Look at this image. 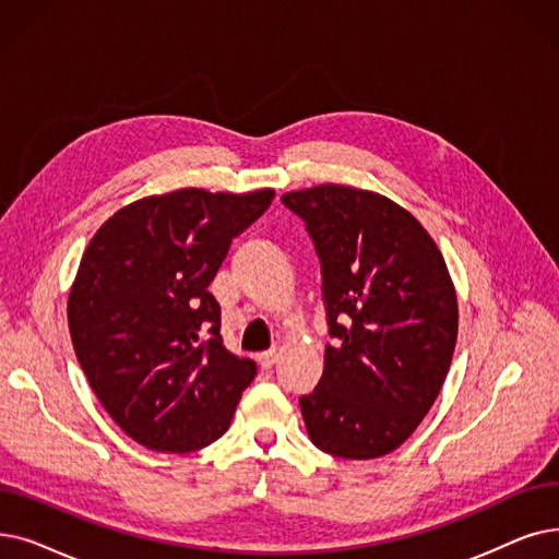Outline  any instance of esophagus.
I'll return each instance as SVG.
<instances>
[{"label":"esophagus","instance_id":"1","mask_svg":"<svg viewBox=\"0 0 559 559\" xmlns=\"http://www.w3.org/2000/svg\"><path fill=\"white\" fill-rule=\"evenodd\" d=\"M278 360V354H276V349H270V352H262L260 356H258V366L262 368V370H272L274 368V362Z\"/></svg>","mask_w":559,"mask_h":559}]
</instances>
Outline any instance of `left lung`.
<instances>
[{
    "label": "left lung",
    "instance_id": "1",
    "mask_svg": "<svg viewBox=\"0 0 559 559\" xmlns=\"http://www.w3.org/2000/svg\"><path fill=\"white\" fill-rule=\"evenodd\" d=\"M322 264L333 345L299 400L310 441L343 459L400 448L448 377L459 329L454 285L436 241L381 193L345 185L289 191Z\"/></svg>",
    "mask_w": 559,
    "mask_h": 559
}]
</instances>
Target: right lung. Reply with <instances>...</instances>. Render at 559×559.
Wrapping results in <instances>:
<instances>
[{"instance_id":"add662e5","label":"right lung","mask_w":559,"mask_h":559,"mask_svg":"<svg viewBox=\"0 0 559 559\" xmlns=\"http://www.w3.org/2000/svg\"><path fill=\"white\" fill-rule=\"evenodd\" d=\"M274 189H178L120 207L86 247L68 297L72 347L114 423L143 448L193 452L230 427L255 362L224 347L207 293Z\"/></svg>"}]
</instances>
